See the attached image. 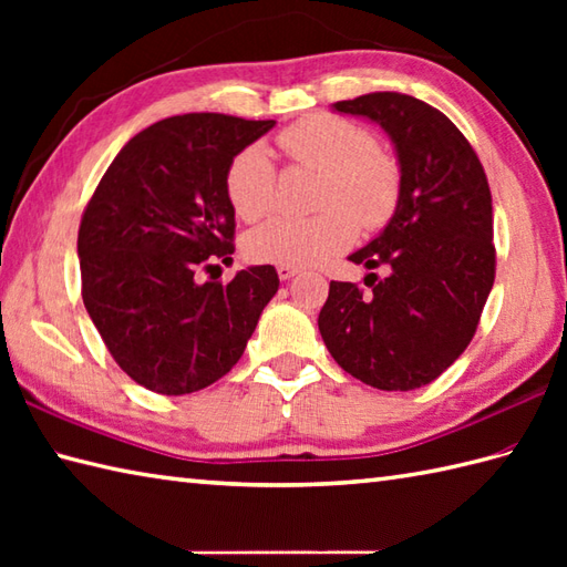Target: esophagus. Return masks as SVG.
I'll list each match as a JSON object with an SVG mask.
<instances>
[{
    "instance_id": "obj_1",
    "label": "esophagus",
    "mask_w": 567,
    "mask_h": 567,
    "mask_svg": "<svg viewBox=\"0 0 567 567\" xmlns=\"http://www.w3.org/2000/svg\"><path fill=\"white\" fill-rule=\"evenodd\" d=\"M295 275H299V268H295V265H277V277L280 280H292Z\"/></svg>"
}]
</instances>
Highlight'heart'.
<instances>
[{"mask_svg": "<svg viewBox=\"0 0 567 567\" xmlns=\"http://www.w3.org/2000/svg\"><path fill=\"white\" fill-rule=\"evenodd\" d=\"M292 163L323 173L321 214L311 219L277 216L246 238V256L256 262L309 268L329 260L355 240L358 224L380 228L400 202V167L378 151L363 126L331 114H315L280 134ZM226 195L234 212L258 221L275 204V165L258 143L246 146L226 171Z\"/></svg>", "mask_w": 567, "mask_h": 567, "instance_id": "heart-1", "label": "heart"}]
</instances>
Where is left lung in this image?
I'll use <instances>...</instances> for the list:
<instances>
[{
    "label": "left lung",
    "instance_id": "obj_1",
    "mask_svg": "<svg viewBox=\"0 0 567 567\" xmlns=\"http://www.w3.org/2000/svg\"><path fill=\"white\" fill-rule=\"evenodd\" d=\"M390 136L400 202L388 226L348 256L368 270V292L331 282L319 331L348 375L388 392L416 390L473 341L495 282L492 195L483 165L453 122L402 92L331 104Z\"/></svg>",
    "mask_w": 567,
    "mask_h": 567
}]
</instances>
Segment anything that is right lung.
Masks as SVG:
<instances>
[{
  "mask_svg": "<svg viewBox=\"0 0 567 567\" xmlns=\"http://www.w3.org/2000/svg\"><path fill=\"white\" fill-rule=\"evenodd\" d=\"M272 126L226 114L163 118L118 151L84 209V309L118 368L151 392L189 394L224 378L280 287L272 265H250L228 285L197 280L234 252L228 165Z\"/></svg>",
  "mask_w": 567,
  "mask_h": 567,
  "instance_id": "add662e5",
  "label": "right lung"
}]
</instances>
